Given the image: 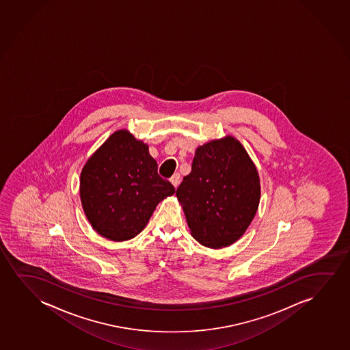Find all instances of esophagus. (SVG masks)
Returning <instances> with one entry per match:
<instances>
[{"mask_svg": "<svg viewBox=\"0 0 350 350\" xmlns=\"http://www.w3.org/2000/svg\"><path fill=\"white\" fill-rule=\"evenodd\" d=\"M170 182L176 188L178 186V183H180V174H174L173 176L170 177Z\"/></svg>", "mask_w": 350, "mask_h": 350, "instance_id": "esophagus-1", "label": "esophagus"}]
</instances>
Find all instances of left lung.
Instances as JSON below:
<instances>
[{"label":"left lung","mask_w":350,"mask_h":350,"mask_svg":"<svg viewBox=\"0 0 350 350\" xmlns=\"http://www.w3.org/2000/svg\"><path fill=\"white\" fill-rule=\"evenodd\" d=\"M176 196L191 236L219 249L242 237L256 215L260 177L247 150L226 135L196 149L191 174L183 177Z\"/></svg>","instance_id":"8db88e82"}]
</instances>
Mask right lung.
Listing matches in <instances>:
<instances>
[{"label": "right lung", "instance_id": "add662e5", "mask_svg": "<svg viewBox=\"0 0 350 350\" xmlns=\"http://www.w3.org/2000/svg\"><path fill=\"white\" fill-rule=\"evenodd\" d=\"M174 193L173 185L157 173L149 146L127 130L109 135L84 164L79 178L87 219L114 242L142 232L159 201Z\"/></svg>", "mask_w": 350, "mask_h": 350}]
</instances>
